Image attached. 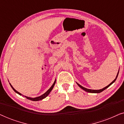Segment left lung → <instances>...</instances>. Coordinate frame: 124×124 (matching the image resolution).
I'll use <instances>...</instances> for the list:
<instances>
[{
    "label": "left lung",
    "mask_w": 124,
    "mask_h": 124,
    "mask_svg": "<svg viewBox=\"0 0 124 124\" xmlns=\"http://www.w3.org/2000/svg\"><path fill=\"white\" fill-rule=\"evenodd\" d=\"M118 72H119V70H118V73H117V74L116 78H115V79H114V80H113V81H112V82L111 83V84H110L109 85H108V86H107L106 87H104V88H103V89H100V90H91V89H86V88H85V87H83V86H82L81 85H80L78 84V83H77V84L78 85L79 87H80L81 88V89H83V90H85V91H86V92H88V93H100L102 92L103 91H104L105 89H106L107 88H108V87H109V86H111V85L112 84L113 82H115V81L116 80L117 78V76H118Z\"/></svg>",
    "instance_id": "obj_1"
}]
</instances>
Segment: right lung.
I'll use <instances>...</instances> for the list:
<instances>
[{
  "label": "right lung",
  "mask_w": 124,
  "mask_h": 124,
  "mask_svg": "<svg viewBox=\"0 0 124 124\" xmlns=\"http://www.w3.org/2000/svg\"><path fill=\"white\" fill-rule=\"evenodd\" d=\"M55 83H56V79H55V81H54V84H53V85H52L51 86V87L50 88V89H49L48 90H47V91H46V93H45V94H43V95H42L38 96V97H36V98H33L28 97V96H25V97L26 98V99H29V100H31V101H40V100H42L43 99H44V98H45L46 97H47V96L48 95V94H50V92H51V90H52V89H53V87H54V85H55ZM9 84H10V85H11V87L12 88V89L13 90L15 91V92H16V93H17V94H19L20 95H22V94H21V93H20L19 92H18L17 91H16V90H15V89H14V88H13V87H12V86L11 85V84H10V83H9Z\"/></svg>",
  "instance_id": "right-lung-1"
}]
</instances>
